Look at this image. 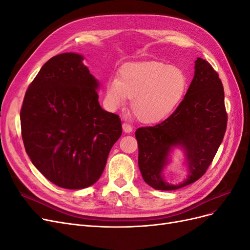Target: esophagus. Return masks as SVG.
<instances>
[{"label": "esophagus", "instance_id": "34e87169", "mask_svg": "<svg viewBox=\"0 0 250 250\" xmlns=\"http://www.w3.org/2000/svg\"><path fill=\"white\" fill-rule=\"evenodd\" d=\"M122 127H123L124 132H126V133H130L133 130V127L130 124H128V123H123Z\"/></svg>", "mask_w": 250, "mask_h": 250}]
</instances>
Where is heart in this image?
<instances>
[{"mask_svg": "<svg viewBox=\"0 0 250 250\" xmlns=\"http://www.w3.org/2000/svg\"><path fill=\"white\" fill-rule=\"evenodd\" d=\"M187 89V77L178 67L160 62H138L123 65L119 79L106 83V102L111 108L131 99L134 117L142 123L161 122L176 108Z\"/></svg>", "mask_w": 250, "mask_h": 250, "instance_id": "b5f03b06", "label": "heart"}]
</instances>
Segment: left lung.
Instances as JSON below:
<instances>
[{"instance_id": "1", "label": "left lung", "mask_w": 250, "mask_h": 250, "mask_svg": "<svg viewBox=\"0 0 250 250\" xmlns=\"http://www.w3.org/2000/svg\"><path fill=\"white\" fill-rule=\"evenodd\" d=\"M228 125L221 79L207 60L197 58L188 92L172 115L155 126L135 131L139 168L143 179L155 190H177L198 180L213 162ZM185 150L188 178L179 185L166 183L162 170L172 146Z\"/></svg>"}]
</instances>
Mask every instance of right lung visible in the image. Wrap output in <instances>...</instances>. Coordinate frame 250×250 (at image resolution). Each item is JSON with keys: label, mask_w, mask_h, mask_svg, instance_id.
<instances>
[{"label": "right lung", "mask_w": 250, "mask_h": 250, "mask_svg": "<svg viewBox=\"0 0 250 250\" xmlns=\"http://www.w3.org/2000/svg\"><path fill=\"white\" fill-rule=\"evenodd\" d=\"M82 60L76 53L49 59L29 85L21 109L30 160L51 183L70 190L100 178L122 134L120 117L100 106L99 83Z\"/></svg>", "instance_id": "1"}]
</instances>
